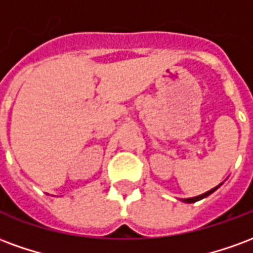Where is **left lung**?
Here are the masks:
<instances>
[{"label":"left lung","mask_w":253,"mask_h":253,"mask_svg":"<svg viewBox=\"0 0 253 253\" xmlns=\"http://www.w3.org/2000/svg\"><path fill=\"white\" fill-rule=\"evenodd\" d=\"M222 184V183H221ZM221 184H218L217 187H214V188H211L210 191H207V192H205V194H202V195H198V196H192V198H186V199H181V201L184 202V203H194V202H198L201 201V199H203V198H206V196H209L210 194H212L214 191L217 190L218 187H221Z\"/></svg>","instance_id":"obj_1"}]
</instances>
